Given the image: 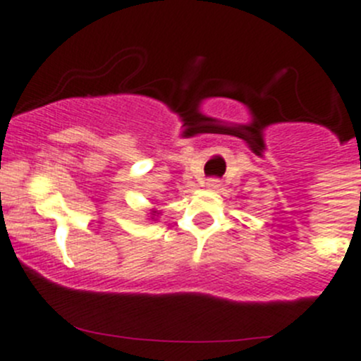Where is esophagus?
I'll use <instances>...</instances> for the list:
<instances>
[{
	"mask_svg": "<svg viewBox=\"0 0 361 361\" xmlns=\"http://www.w3.org/2000/svg\"><path fill=\"white\" fill-rule=\"evenodd\" d=\"M207 187L208 188H219V187H221V181H219L217 178H208Z\"/></svg>",
	"mask_w": 361,
	"mask_h": 361,
	"instance_id": "obj_1",
	"label": "esophagus"
}]
</instances>
